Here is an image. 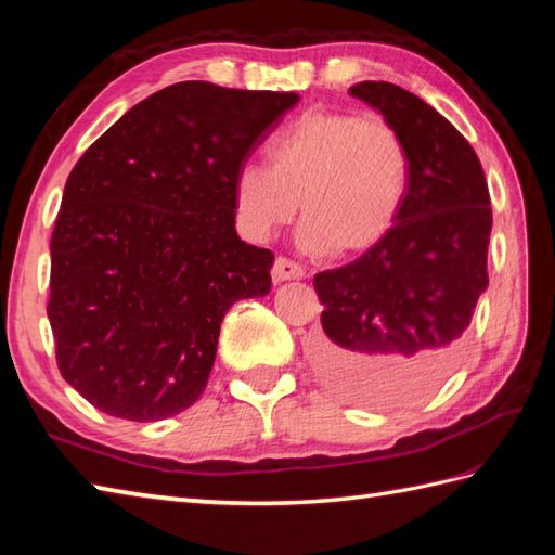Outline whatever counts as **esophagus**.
I'll return each instance as SVG.
<instances>
[{"label": "esophagus", "instance_id": "1", "mask_svg": "<svg viewBox=\"0 0 555 555\" xmlns=\"http://www.w3.org/2000/svg\"><path fill=\"white\" fill-rule=\"evenodd\" d=\"M302 276H305V269L288 257H276L274 267H271V279H274V284H281V281H291V279H302Z\"/></svg>", "mask_w": 555, "mask_h": 555}]
</instances>
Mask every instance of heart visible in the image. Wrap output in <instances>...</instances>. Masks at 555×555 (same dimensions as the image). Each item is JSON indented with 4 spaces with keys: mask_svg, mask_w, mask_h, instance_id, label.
Segmentation results:
<instances>
[{
    "mask_svg": "<svg viewBox=\"0 0 555 555\" xmlns=\"http://www.w3.org/2000/svg\"><path fill=\"white\" fill-rule=\"evenodd\" d=\"M267 169L243 164L233 179L238 229L255 243L271 238L302 211V250L367 253L403 211L410 159L391 124L360 114L312 109L267 145Z\"/></svg>",
    "mask_w": 555,
    "mask_h": 555,
    "instance_id": "1",
    "label": "heart"
}]
</instances>
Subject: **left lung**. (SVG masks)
I'll return each mask as SVG.
<instances>
[{"label":"left lung","instance_id":"1","mask_svg":"<svg viewBox=\"0 0 555 555\" xmlns=\"http://www.w3.org/2000/svg\"><path fill=\"white\" fill-rule=\"evenodd\" d=\"M350 95L403 138L410 188L382 243L314 276L324 312L312 362L334 393L398 408L431 393L463 358L489 286L491 199L477 152L427 102L384 80L358 82Z\"/></svg>","mask_w":555,"mask_h":555}]
</instances>
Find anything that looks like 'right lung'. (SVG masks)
<instances>
[{"instance_id":"obj_1","label":"right lung","mask_w":555,"mask_h":555,"mask_svg":"<svg viewBox=\"0 0 555 555\" xmlns=\"http://www.w3.org/2000/svg\"><path fill=\"white\" fill-rule=\"evenodd\" d=\"M298 100L176 82L78 159L52 231L47 317L59 372L88 403L157 422L203 396L223 314L271 288L274 255L235 233L233 179Z\"/></svg>"}]
</instances>
